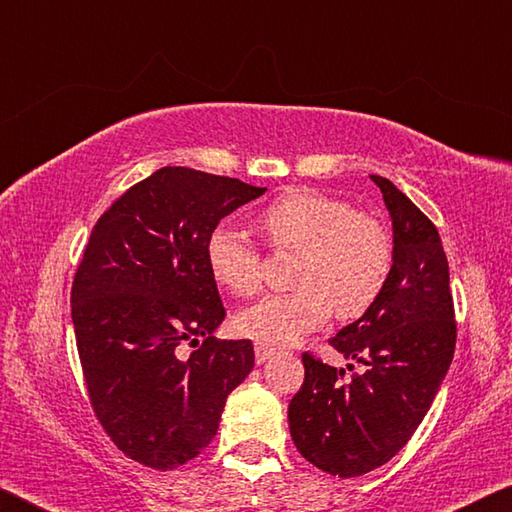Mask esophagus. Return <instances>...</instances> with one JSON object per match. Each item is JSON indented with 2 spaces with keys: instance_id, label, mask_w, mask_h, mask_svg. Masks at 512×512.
I'll return each instance as SVG.
<instances>
[{
  "instance_id": "esophagus-1",
  "label": "esophagus",
  "mask_w": 512,
  "mask_h": 512,
  "mask_svg": "<svg viewBox=\"0 0 512 512\" xmlns=\"http://www.w3.org/2000/svg\"><path fill=\"white\" fill-rule=\"evenodd\" d=\"M275 354V348H271V345H264V343H255V361L262 366V363H266L268 359H271Z\"/></svg>"
}]
</instances>
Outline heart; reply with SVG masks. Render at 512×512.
<instances>
[{
  "label": "heart",
  "instance_id": "1",
  "mask_svg": "<svg viewBox=\"0 0 512 512\" xmlns=\"http://www.w3.org/2000/svg\"><path fill=\"white\" fill-rule=\"evenodd\" d=\"M277 250H300L293 271L298 289L268 293L241 311V334L271 345L300 341L334 314L361 318L375 307L393 268V241L384 225L350 203L316 189H291L257 214ZM212 280L248 298L262 284V255L237 223H216L205 244Z\"/></svg>",
  "mask_w": 512,
  "mask_h": 512
}]
</instances>
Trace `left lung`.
<instances>
[{"label":"left lung","mask_w":512,"mask_h":512,"mask_svg":"<svg viewBox=\"0 0 512 512\" xmlns=\"http://www.w3.org/2000/svg\"><path fill=\"white\" fill-rule=\"evenodd\" d=\"M370 180L393 223L391 277L375 307L329 339L366 370L343 381V368L302 354L305 384L289 404L298 452L341 479L377 470L409 443L456 345L449 266L436 225L391 180Z\"/></svg>","instance_id":"8db88e82"}]
</instances>
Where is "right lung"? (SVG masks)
<instances>
[{
    "label": "right lung",
    "mask_w": 512,
    "mask_h": 512,
    "mask_svg": "<svg viewBox=\"0 0 512 512\" xmlns=\"http://www.w3.org/2000/svg\"><path fill=\"white\" fill-rule=\"evenodd\" d=\"M264 192L162 167L92 228L72 287L85 384L112 443L153 470H173L210 445L225 400L255 366L250 341L214 339L225 309L205 244L223 216ZM185 342L199 348L185 355Z\"/></svg>",
    "instance_id": "right-lung-1"
}]
</instances>
